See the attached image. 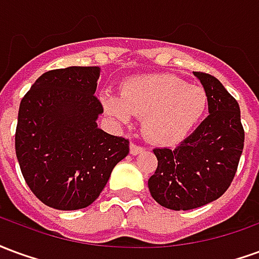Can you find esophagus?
<instances>
[{
  "mask_svg": "<svg viewBox=\"0 0 259 259\" xmlns=\"http://www.w3.org/2000/svg\"><path fill=\"white\" fill-rule=\"evenodd\" d=\"M143 151H144V148H143V147L136 146V144H133V143L130 144V154H132V155H137V154H140V152Z\"/></svg>",
  "mask_w": 259,
  "mask_h": 259,
  "instance_id": "1",
  "label": "esophagus"
}]
</instances>
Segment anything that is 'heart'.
Instances as JSON below:
<instances>
[{"mask_svg": "<svg viewBox=\"0 0 259 259\" xmlns=\"http://www.w3.org/2000/svg\"><path fill=\"white\" fill-rule=\"evenodd\" d=\"M102 105L118 123L143 116V132L158 146H175L187 139L205 119L209 98L200 85H189L174 74H143L126 80L120 96L102 94Z\"/></svg>", "mask_w": 259, "mask_h": 259, "instance_id": "heart-1", "label": "heart"}]
</instances>
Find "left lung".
I'll use <instances>...</instances> for the list:
<instances>
[{"label": "left lung", "mask_w": 259, "mask_h": 259, "mask_svg": "<svg viewBox=\"0 0 259 259\" xmlns=\"http://www.w3.org/2000/svg\"><path fill=\"white\" fill-rule=\"evenodd\" d=\"M209 98V115L176 148H155L152 198L174 211H189L218 200L232 183L244 147L240 107L211 74L194 72Z\"/></svg>", "instance_id": "8db88e82"}]
</instances>
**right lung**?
Returning a JSON list of instances; mask_svg holds the SVG:
<instances>
[{
    "instance_id": "obj_1",
    "label": "right lung",
    "mask_w": 259,
    "mask_h": 259,
    "mask_svg": "<svg viewBox=\"0 0 259 259\" xmlns=\"http://www.w3.org/2000/svg\"><path fill=\"white\" fill-rule=\"evenodd\" d=\"M98 66H69L41 74L22 101L15 150L33 194L59 211L98 198L129 141L98 127Z\"/></svg>"
}]
</instances>
